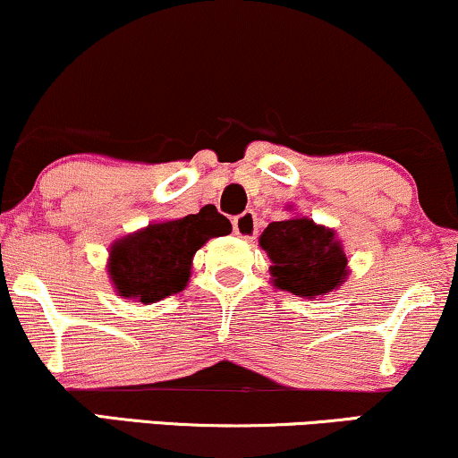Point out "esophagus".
I'll use <instances>...</instances> for the list:
<instances>
[{
	"label": "esophagus",
	"mask_w": 458,
	"mask_h": 458,
	"mask_svg": "<svg viewBox=\"0 0 458 458\" xmlns=\"http://www.w3.org/2000/svg\"><path fill=\"white\" fill-rule=\"evenodd\" d=\"M233 228H234V234H239L241 239H256L258 234V217L253 211H242L241 216L234 217L233 222Z\"/></svg>",
	"instance_id": "obj_1"
}]
</instances>
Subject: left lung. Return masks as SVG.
<instances>
[{"instance_id":"1","label":"left lung","mask_w":458,"mask_h":458,"mask_svg":"<svg viewBox=\"0 0 458 458\" xmlns=\"http://www.w3.org/2000/svg\"><path fill=\"white\" fill-rule=\"evenodd\" d=\"M275 285L300 298L326 296L346 279V256L332 230L312 219L272 222L259 236Z\"/></svg>"}]
</instances>
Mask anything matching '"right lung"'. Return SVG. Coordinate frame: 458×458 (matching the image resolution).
Masks as SVG:
<instances>
[{"label": "right lung", "instance_id": "add662e5", "mask_svg": "<svg viewBox=\"0 0 458 458\" xmlns=\"http://www.w3.org/2000/svg\"><path fill=\"white\" fill-rule=\"evenodd\" d=\"M230 230L233 224L216 207H202L196 216L173 222L149 224L112 247L109 276L120 296L143 304L158 302L186 287L194 253Z\"/></svg>", "mask_w": 458, "mask_h": 458}]
</instances>
